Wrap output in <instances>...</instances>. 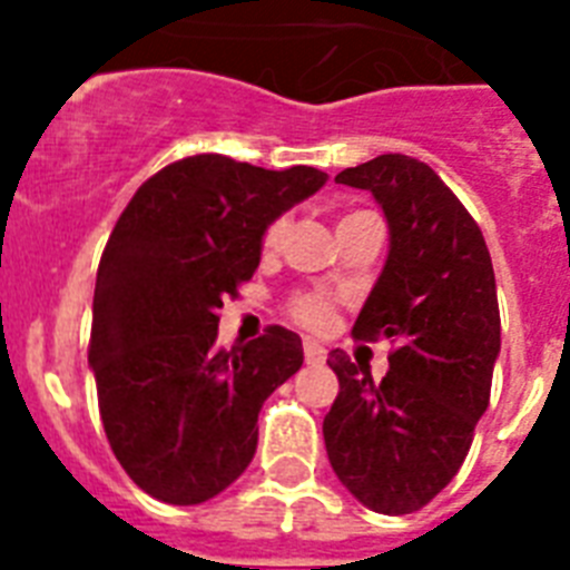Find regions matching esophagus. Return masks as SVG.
Wrapping results in <instances>:
<instances>
[{"mask_svg":"<svg viewBox=\"0 0 570 570\" xmlns=\"http://www.w3.org/2000/svg\"><path fill=\"white\" fill-rule=\"evenodd\" d=\"M325 357H328V352H325L320 343H313V340H307V343H304V361H307V364L320 366V364H325Z\"/></svg>","mask_w":570,"mask_h":570,"instance_id":"obj_1","label":"esophagus"}]
</instances>
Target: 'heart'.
<instances>
[{"instance_id":"1","label":"heart","mask_w":570,"mask_h":570,"mask_svg":"<svg viewBox=\"0 0 570 570\" xmlns=\"http://www.w3.org/2000/svg\"><path fill=\"white\" fill-rule=\"evenodd\" d=\"M281 233H284V218H277L266 227L263 233V248H275L277 239H281ZM331 302L325 295H316V293H304V295H295L293 302H289V316H293L298 325L304 328H313V331H322L325 325L331 322Z\"/></svg>"}]
</instances>
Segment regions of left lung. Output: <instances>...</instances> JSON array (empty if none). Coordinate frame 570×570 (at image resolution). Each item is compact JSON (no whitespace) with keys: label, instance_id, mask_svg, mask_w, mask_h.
<instances>
[{"label":"left lung","instance_id":"obj_1","mask_svg":"<svg viewBox=\"0 0 570 570\" xmlns=\"http://www.w3.org/2000/svg\"><path fill=\"white\" fill-rule=\"evenodd\" d=\"M373 191L390 254L352 337H390V370L334 348L340 393L322 434L337 479L373 512L411 514L459 473L491 399L500 307L485 236L450 186L420 159L375 156L334 177Z\"/></svg>","mask_w":570,"mask_h":570}]
</instances>
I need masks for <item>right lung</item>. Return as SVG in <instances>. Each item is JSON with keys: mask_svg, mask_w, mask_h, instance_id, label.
<instances>
[{"mask_svg": "<svg viewBox=\"0 0 570 570\" xmlns=\"http://www.w3.org/2000/svg\"><path fill=\"white\" fill-rule=\"evenodd\" d=\"M325 180L307 165L186 156L120 213L97 268L88 364L111 452L156 500L197 505L236 482L257 452L259 407L302 370V340L281 325L230 352L215 337L268 224Z\"/></svg>", "mask_w": 570, "mask_h": 570, "instance_id": "obj_1", "label": "right lung"}]
</instances>
